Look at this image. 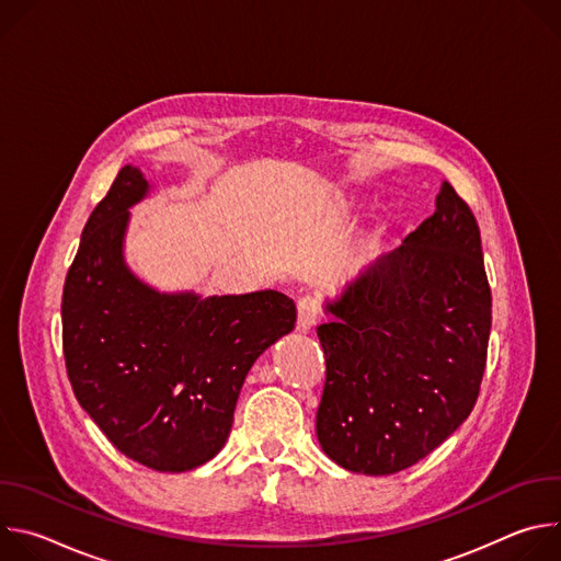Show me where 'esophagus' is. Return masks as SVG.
Returning a JSON list of instances; mask_svg holds the SVG:
<instances>
[{
  "label": "esophagus",
  "mask_w": 561,
  "mask_h": 561,
  "mask_svg": "<svg viewBox=\"0 0 561 561\" xmlns=\"http://www.w3.org/2000/svg\"><path fill=\"white\" fill-rule=\"evenodd\" d=\"M317 314H319L317 299L314 297H301L297 301V331L308 333L317 324Z\"/></svg>",
  "instance_id": "1"
}]
</instances>
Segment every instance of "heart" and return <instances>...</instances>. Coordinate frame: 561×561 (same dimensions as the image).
I'll list each match as a JSON object with an SVG mask.
<instances>
[{"label":"heart","instance_id":"b5f03b06","mask_svg":"<svg viewBox=\"0 0 561 561\" xmlns=\"http://www.w3.org/2000/svg\"><path fill=\"white\" fill-rule=\"evenodd\" d=\"M388 232V224L383 221V224H379L377 228H375V239H379V237H383Z\"/></svg>","mask_w":561,"mask_h":561}]
</instances>
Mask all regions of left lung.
I'll return each instance as SVG.
<instances>
[{"instance_id": "1", "label": "left lung", "mask_w": 561, "mask_h": 561, "mask_svg": "<svg viewBox=\"0 0 561 561\" xmlns=\"http://www.w3.org/2000/svg\"><path fill=\"white\" fill-rule=\"evenodd\" d=\"M324 312L322 450L362 474L417 463L470 415L486 368L491 286L468 204L444 182L435 213Z\"/></svg>"}]
</instances>
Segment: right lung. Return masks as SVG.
<instances>
[{"label":"right lung","mask_w":561,"mask_h":561,"mask_svg":"<svg viewBox=\"0 0 561 561\" xmlns=\"http://www.w3.org/2000/svg\"><path fill=\"white\" fill-rule=\"evenodd\" d=\"M148 191L128 164L91 213L64 284V357L79 407L119 453L184 472L224 448L251 366L297 310L277 290L202 297L141 282L124 239Z\"/></svg>","instance_id":"1"}]
</instances>
